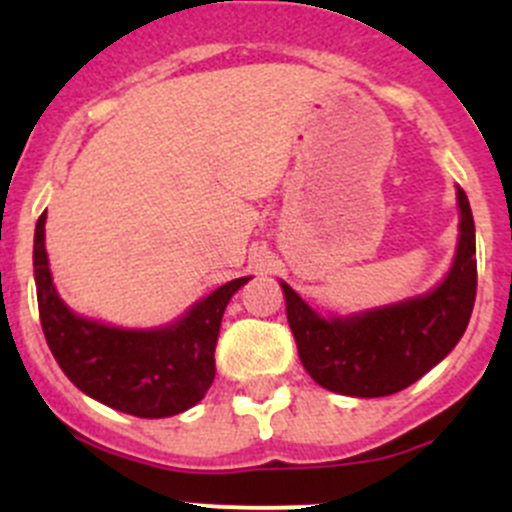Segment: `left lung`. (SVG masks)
I'll use <instances>...</instances> for the list:
<instances>
[{"mask_svg":"<svg viewBox=\"0 0 512 512\" xmlns=\"http://www.w3.org/2000/svg\"><path fill=\"white\" fill-rule=\"evenodd\" d=\"M456 255L428 292L349 314H319L280 282L299 361L324 389L379 399L406 389L461 342L476 302V225L461 185Z\"/></svg>","mask_w":512,"mask_h":512,"instance_id":"left-lung-1","label":"left lung"}]
</instances>
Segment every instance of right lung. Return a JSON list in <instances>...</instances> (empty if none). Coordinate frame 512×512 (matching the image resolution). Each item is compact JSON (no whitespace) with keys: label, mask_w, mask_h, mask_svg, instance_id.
I'll return each mask as SVG.
<instances>
[{"label":"right lung","mask_w":512,"mask_h":512,"mask_svg":"<svg viewBox=\"0 0 512 512\" xmlns=\"http://www.w3.org/2000/svg\"><path fill=\"white\" fill-rule=\"evenodd\" d=\"M46 213L34 230V282L46 344L71 384L138 418L193 409L215 379V344L232 294L252 277L225 282L160 327L128 329L81 317L59 297L46 255Z\"/></svg>","instance_id":"right-lung-1"}]
</instances>
